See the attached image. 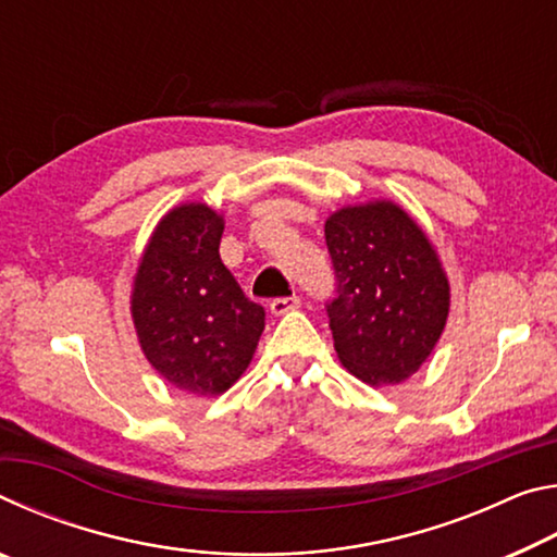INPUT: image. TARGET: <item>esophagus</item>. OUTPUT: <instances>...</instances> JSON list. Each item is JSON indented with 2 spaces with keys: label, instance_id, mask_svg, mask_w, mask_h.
Here are the masks:
<instances>
[{
  "label": "esophagus",
  "instance_id": "1",
  "mask_svg": "<svg viewBox=\"0 0 557 557\" xmlns=\"http://www.w3.org/2000/svg\"><path fill=\"white\" fill-rule=\"evenodd\" d=\"M295 309H299V297H277L270 301V312L275 317L289 314V312H295Z\"/></svg>",
  "mask_w": 557,
  "mask_h": 557
}]
</instances>
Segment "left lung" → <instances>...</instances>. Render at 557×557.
Here are the masks:
<instances>
[{"label": "left lung", "mask_w": 557, "mask_h": 557, "mask_svg": "<svg viewBox=\"0 0 557 557\" xmlns=\"http://www.w3.org/2000/svg\"><path fill=\"white\" fill-rule=\"evenodd\" d=\"M336 272L326 305L338 361L369 385L408 381L449 317V280L435 245L403 206H344L324 223Z\"/></svg>", "instance_id": "1"}]
</instances>
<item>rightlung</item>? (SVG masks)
Listing matches in <instances>:
<instances>
[{
	"instance_id": "obj_1",
	"label": "right lung",
	"mask_w": 557,
	"mask_h": 557,
	"mask_svg": "<svg viewBox=\"0 0 557 557\" xmlns=\"http://www.w3.org/2000/svg\"><path fill=\"white\" fill-rule=\"evenodd\" d=\"M225 221L209 203H182L149 235L129 312L152 369L174 388L221 395L252 361L265 309L243 295L221 260Z\"/></svg>"
}]
</instances>
